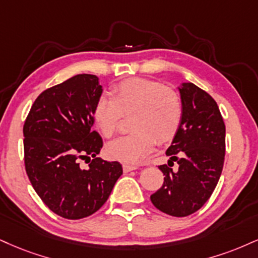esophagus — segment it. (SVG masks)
I'll return each mask as SVG.
<instances>
[{
  "mask_svg": "<svg viewBox=\"0 0 258 258\" xmlns=\"http://www.w3.org/2000/svg\"><path fill=\"white\" fill-rule=\"evenodd\" d=\"M137 168H138V166H135V164H128V163H123L122 164L123 173H128V172H131V170H135Z\"/></svg>",
  "mask_w": 258,
  "mask_h": 258,
  "instance_id": "34e87169",
  "label": "esophagus"
}]
</instances>
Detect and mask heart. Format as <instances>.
Wrapping results in <instances>:
<instances>
[{
  "instance_id": "obj_1",
  "label": "heart",
  "mask_w": 258,
  "mask_h": 258,
  "mask_svg": "<svg viewBox=\"0 0 258 258\" xmlns=\"http://www.w3.org/2000/svg\"><path fill=\"white\" fill-rule=\"evenodd\" d=\"M113 97L102 96L94 116L105 138L119 132L121 120L132 116L126 137L111 142L107 154L111 159L138 163L153 151L155 144L172 141L181 125L184 103L176 90L154 80L133 78L117 84Z\"/></svg>"
}]
</instances>
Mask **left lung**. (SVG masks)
Wrapping results in <instances>:
<instances>
[{"instance_id":"1","label":"left lung","mask_w":258,"mask_h":258,"mask_svg":"<svg viewBox=\"0 0 258 258\" xmlns=\"http://www.w3.org/2000/svg\"><path fill=\"white\" fill-rule=\"evenodd\" d=\"M179 91L184 103L181 125L166 151L168 164L159 166L164 175L162 187L150 200L162 213L184 218L200 210L218 185L225 161L226 126L215 99L204 90L182 83Z\"/></svg>"}]
</instances>
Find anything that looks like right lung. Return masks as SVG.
Returning <instances> with one entry per match:
<instances>
[{"mask_svg":"<svg viewBox=\"0 0 258 258\" xmlns=\"http://www.w3.org/2000/svg\"><path fill=\"white\" fill-rule=\"evenodd\" d=\"M102 91L94 74L74 76L44 90L24 123L27 176L43 203L68 220L97 212L122 174L117 161L97 157L103 141L92 126ZM80 159L89 160L88 169Z\"/></svg>","mask_w":258,"mask_h":258,"instance_id":"add662e5","label":"right lung"}]
</instances>
